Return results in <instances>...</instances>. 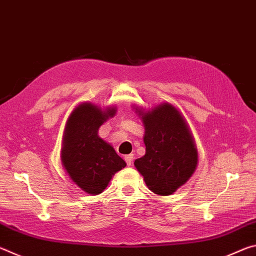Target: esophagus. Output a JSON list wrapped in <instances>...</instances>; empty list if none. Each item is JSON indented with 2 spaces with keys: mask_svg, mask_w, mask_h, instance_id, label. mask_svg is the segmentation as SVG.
<instances>
[{
  "mask_svg": "<svg viewBox=\"0 0 256 256\" xmlns=\"http://www.w3.org/2000/svg\"><path fill=\"white\" fill-rule=\"evenodd\" d=\"M124 159H125V162H126L128 166H131V164H132V162H133V154H128V156H125Z\"/></svg>",
  "mask_w": 256,
  "mask_h": 256,
  "instance_id": "1",
  "label": "esophagus"
}]
</instances>
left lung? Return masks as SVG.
<instances>
[{"mask_svg":"<svg viewBox=\"0 0 256 256\" xmlns=\"http://www.w3.org/2000/svg\"><path fill=\"white\" fill-rule=\"evenodd\" d=\"M142 120L146 154L134 164L154 193L170 196L196 170L198 152L193 138L184 118L170 104L144 112Z\"/></svg>","mask_w":256,"mask_h":256,"instance_id":"8db88e82","label":"left lung"}]
</instances>
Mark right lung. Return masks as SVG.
I'll return each mask as SVG.
<instances>
[{
	"label": "right lung",
	"mask_w": 256,
	"mask_h": 256,
	"mask_svg": "<svg viewBox=\"0 0 256 256\" xmlns=\"http://www.w3.org/2000/svg\"><path fill=\"white\" fill-rule=\"evenodd\" d=\"M115 108L102 110L90 102L78 106L68 120L62 162L76 184L97 196L107 188L112 176L126 166L112 146L98 136V128Z\"/></svg>",
	"instance_id": "add662e5"
}]
</instances>
